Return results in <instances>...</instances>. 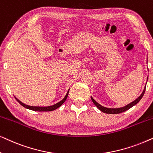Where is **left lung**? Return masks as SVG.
Returning <instances> with one entry per match:
<instances>
[{
    "instance_id": "left-lung-1",
    "label": "left lung",
    "mask_w": 153,
    "mask_h": 153,
    "mask_svg": "<svg viewBox=\"0 0 153 153\" xmlns=\"http://www.w3.org/2000/svg\"><path fill=\"white\" fill-rule=\"evenodd\" d=\"M145 91H146V87L145 88H144L143 93H141V95L139 96V97L137 98V100H135L134 101H133L132 102H131L130 104H127L125 106H123V107H120V108H106V107H104V106L100 105V104H98L97 102L95 101V100L93 99V97H91V100L94 103V104L97 106V107L99 108V109L101 111L105 113V114H120V113H123L125 111L129 109V108L132 107L133 106H134L137 104L138 102H139L140 100H141V98L143 97V96L144 95V93H145Z\"/></svg>"
}]
</instances>
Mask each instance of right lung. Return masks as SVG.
Segmentation results:
<instances>
[{
	"instance_id": "right-lung-1",
	"label": "right lung",
	"mask_w": 153,
	"mask_h": 153,
	"mask_svg": "<svg viewBox=\"0 0 153 153\" xmlns=\"http://www.w3.org/2000/svg\"><path fill=\"white\" fill-rule=\"evenodd\" d=\"M68 93H69V91H68V93H67L66 95L65 96V97L62 99L61 101L58 102V103H56V104H53V105L52 106H28V105H26V104H25L22 102L21 101H19L18 99H16L15 97V99L16 100V101H17L21 105L24 106V107L28 108V109H30V110H33V111H53L56 109V108H58V107H60V106L62 105V104L64 103L65 102V100L67 99V97H68Z\"/></svg>"
}]
</instances>
